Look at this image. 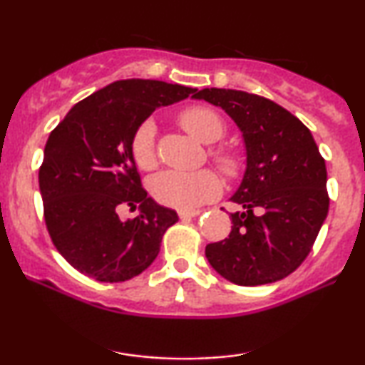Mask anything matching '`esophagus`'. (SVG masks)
<instances>
[{
  "label": "esophagus",
  "instance_id": "1",
  "mask_svg": "<svg viewBox=\"0 0 365 365\" xmlns=\"http://www.w3.org/2000/svg\"><path fill=\"white\" fill-rule=\"evenodd\" d=\"M201 214V211H179V219L186 221V219H192Z\"/></svg>",
  "mask_w": 365,
  "mask_h": 365
}]
</instances>
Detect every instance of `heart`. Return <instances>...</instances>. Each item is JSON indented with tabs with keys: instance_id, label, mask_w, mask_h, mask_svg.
<instances>
[{
	"instance_id": "1",
	"label": "heart",
	"mask_w": 365,
	"mask_h": 365,
	"mask_svg": "<svg viewBox=\"0 0 365 365\" xmlns=\"http://www.w3.org/2000/svg\"><path fill=\"white\" fill-rule=\"evenodd\" d=\"M179 121L189 134L206 144L217 143L226 134V124L222 118L214 109L206 106L187 108L181 113ZM131 153L138 168L148 171L156 166V124L153 121H144L134 133ZM211 156L227 178H236L241 173V159L231 149H212ZM151 192L154 199L164 206L179 209V211H194L219 196L221 181L209 169L194 173L168 169L153 179Z\"/></svg>"
}]
</instances>
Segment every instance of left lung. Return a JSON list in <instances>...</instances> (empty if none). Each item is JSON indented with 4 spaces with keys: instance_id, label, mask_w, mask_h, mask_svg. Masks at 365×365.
I'll return each mask as SVG.
<instances>
[{
    "instance_id": "8db88e82",
    "label": "left lung",
    "mask_w": 365,
    "mask_h": 365,
    "mask_svg": "<svg viewBox=\"0 0 365 365\" xmlns=\"http://www.w3.org/2000/svg\"><path fill=\"white\" fill-rule=\"evenodd\" d=\"M192 98L234 119L247 156L231 197L241 211L231 214L229 237L207 244V261L237 286L281 281L304 262L327 217L326 161L311 131L271 99L219 88Z\"/></svg>"
}]
</instances>
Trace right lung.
Wrapping results in <instances>:
<instances>
[{
  "label": "right lung",
  "mask_w": 365,
  "mask_h": 365,
  "mask_svg": "<svg viewBox=\"0 0 365 365\" xmlns=\"http://www.w3.org/2000/svg\"><path fill=\"white\" fill-rule=\"evenodd\" d=\"M197 89L156 79H121L74 104L49 134L39 168L44 222L58 252L84 276L124 282L151 266L178 222L143 189L131 143L159 106ZM140 216L121 222L123 205Z\"/></svg>",
  "instance_id": "1"
}]
</instances>
